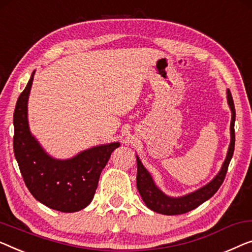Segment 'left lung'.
I'll return each mask as SVG.
<instances>
[{"label":"left lung","instance_id":"left-lung-1","mask_svg":"<svg viewBox=\"0 0 252 252\" xmlns=\"http://www.w3.org/2000/svg\"><path fill=\"white\" fill-rule=\"evenodd\" d=\"M227 94V103L229 105L232 112L231 119V142H229V147L227 150V155L224 160L223 165H221L220 170L218 174L211 180L209 183L206 184L205 187L200 188L195 191L182 196H169L166 193H163L161 189L157 187L155 181L149 173L147 168L141 162V160L136 156L137 161V176H136V187L140 193L142 200H143L145 205L153 211L162 215H181L189 213L196 207H199L201 203L210 199L215 193L218 191L220 185L223 184L224 178L227 173V168L231 161L233 152H234L235 145V134H234V123H235V108L234 102H233L232 94L227 89L226 91Z\"/></svg>","mask_w":252,"mask_h":252}]
</instances>
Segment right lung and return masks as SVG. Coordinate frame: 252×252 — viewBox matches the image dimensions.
I'll use <instances>...</instances> for the list:
<instances>
[{
  "label": "right lung",
  "instance_id": "add662e5",
  "mask_svg": "<svg viewBox=\"0 0 252 252\" xmlns=\"http://www.w3.org/2000/svg\"><path fill=\"white\" fill-rule=\"evenodd\" d=\"M32 71L13 114V151L25 184L32 196L51 209L75 213L93 200L100 175L119 142L90 148L69 159H56L32 134L28 124V99Z\"/></svg>",
  "mask_w": 252,
  "mask_h": 252
}]
</instances>
